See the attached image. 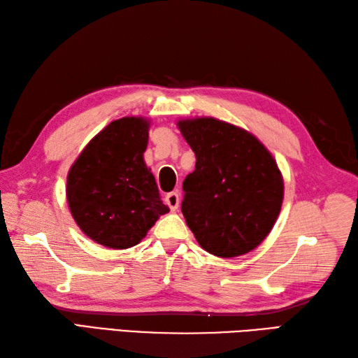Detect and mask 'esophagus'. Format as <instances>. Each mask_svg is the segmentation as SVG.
<instances>
[{
    "label": "esophagus",
    "mask_w": 358,
    "mask_h": 358,
    "mask_svg": "<svg viewBox=\"0 0 358 358\" xmlns=\"http://www.w3.org/2000/svg\"><path fill=\"white\" fill-rule=\"evenodd\" d=\"M164 203L169 206L171 210H177L180 206V195L178 192H169L164 196Z\"/></svg>",
    "instance_id": "obj_1"
}]
</instances>
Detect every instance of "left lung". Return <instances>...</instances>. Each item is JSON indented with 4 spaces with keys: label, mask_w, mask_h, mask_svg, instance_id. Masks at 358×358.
<instances>
[{
    "label": "left lung",
    "mask_w": 358,
    "mask_h": 358,
    "mask_svg": "<svg viewBox=\"0 0 358 358\" xmlns=\"http://www.w3.org/2000/svg\"><path fill=\"white\" fill-rule=\"evenodd\" d=\"M177 126L196 158L183 181L187 226L212 255L250 252L280 215L285 183L277 162L255 135L226 121L199 117Z\"/></svg>",
    "instance_id": "1"
}]
</instances>
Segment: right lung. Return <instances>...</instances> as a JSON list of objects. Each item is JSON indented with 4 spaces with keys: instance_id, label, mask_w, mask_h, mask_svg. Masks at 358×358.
I'll return each instance as SVG.
<instances>
[{
    "instance_id": "obj_1",
    "label": "right lung",
    "mask_w": 358,
    "mask_h": 358,
    "mask_svg": "<svg viewBox=\"0 0 358 358\" xmlns=\"http://www.w3.org/2000/svg\"><path fill=\"white\" fill-rule=\"evenodd\" d=\"M149 126L143 117L112 121L87 143L67 173L71 214L98 245L109 249L138 245L169 212L143 158Z\"/></svg>"
}]
</instances>
